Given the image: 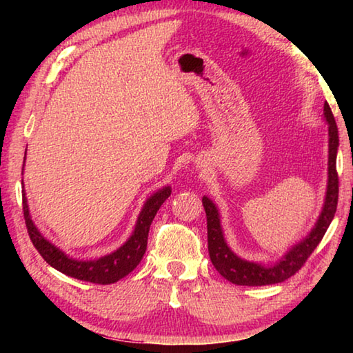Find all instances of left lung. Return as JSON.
<instances>
[{"label":"left lung","mask_w":353,"mask_h":353,"mask_svg":"<svg viewBox=\"0 0 353 353\" xmlns=\"http://www.w3.org/2000/svg\"><path fill=\"white\" fill-rule=\"evenodd\" d=\"M324 115L328 121V187L324 210L316 223L314 229L312 230L305 240L299 243L297 246L292 248L285 259L272 266H261L256 263H250L246 260L238 259V256L227 248L224 241L223 230L219 225L218 210L213 202L208 198H202V205L207 214V240H208V254L210 260L216 271L224 279L235 285L244 286H261V285H274L285 282L286 279L294 276L299 270L305 265V261L313 254V250L318 248L325 232L330 225L334 216L338 205V190H339V179L336 171V152H338V128L334 117L332 113L330 105L324 104Z\"/></svg>","instance_id":"left-lung-1"}]
</instances>
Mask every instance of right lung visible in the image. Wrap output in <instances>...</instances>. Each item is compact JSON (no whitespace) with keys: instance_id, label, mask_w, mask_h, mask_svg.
Wrapping results in <instances>:
<instances>
[{"instance_id":"right-lung-1","label":"right lung","mask_w":353,"mask_h":353,"mask_svg":"<svg viewBox=\"0 0 353 353\" xmlns=\"http://www.w3.org/2000/svg\"><path fill=\"white\" fill-rule=\"evenodd\" d=\"M170 187L157 191L151 199H148L145 207H143L139 221H137L134 234L129 238L128 243L119 248L117 252L105 255L99 260L90 261H77L70 259L62 250L52 246L50 241H46L40 235L37 227L34 225L31 216H29L25 193H23V216H25L28 234L34 248L39 250V254L43 256L48 265H51L54 270L63 272L65 276L74 277L77 280H85V282L98 285H109L118 282L119 279H123L129 272H132L137 265L141 261L143 255L146 252L149 227H151L152 219L157 214L159 208L170 198Z\"/></svg>"}]
</instances>
